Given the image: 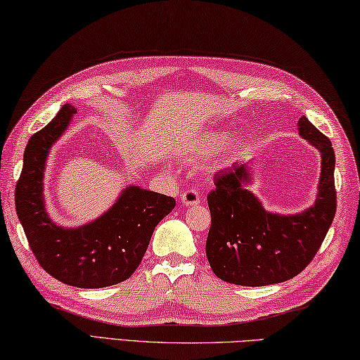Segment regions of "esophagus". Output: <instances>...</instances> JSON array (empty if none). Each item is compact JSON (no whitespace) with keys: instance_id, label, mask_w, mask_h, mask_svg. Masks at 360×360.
I'll list each match as a JSON object with an SVG mask.
<instances>
[{"instance_id":"obj_1","label":"esophagus","mask_w":360,"mask_h":360,"mask_svg":"<svg viewBox=\"0 0 360 360\" xmlns=\"http://www.w3.org/2000/svg\"><path fill=\"white\" fill-rule=\"evenodd\" d=\"M200 193L195 191V188H187V191H184L182 192V195H181V201L184 202L186 206H195V205H198L200 202Z\"/></svg>"}]
</instances>
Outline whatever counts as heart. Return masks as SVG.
Listing matches in <instances>:
<instances>
[{"label":"heart","mask_w":360,"mask_h":360,"mask_svg":"<svg viewBox=\"0 0 360 360\" xmlns=\"http://www.w3.org/2000/svg\"><path fill=\"white\" fill-rule=\"evenodd\" d=\"M228 139H230V132L228 130H207V132L201 134L197 140H193L186 149V155L188 160L192 162H205L211 159L212 155L220 153L225 148ZM240 148L239 141L231 143L230 153H238Z\"/></svg>","instance_id":"1"}]
</instances>
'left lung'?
I'll list each match as a JSON object with an SVG mask.
<instances>
[{"label":"left lung","mask_w":360,"mask_h":360,"mask_svg":"<svg viewBox=\"0 0 360 360\" xmlns=\"http://www.w3.org/2000/svg\"><path fill=\"white\" fill-rule=\"evenodd\" d=\"M299 134L321 151L318 198L296 215L266 212L247 191L250 169L236 163L215 173L207 195L211 228L206 257L215 276L228 283L264 286L296 277L315 258L335 217V154L330 140L302 116Z\"/></svg>","instance_id":"left-lung-1"}]
</instances>
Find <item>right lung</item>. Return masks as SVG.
Masks as SVG:
<instances>
[{
	"mask_svg": "<svg viewBox=\"0 0 360 360\" xmlns=\"http://www.w3.org/2000/svg\"><path fill=\"white\" fill-rule=\"evenodd\" d=\"M75 108L66 103L31 136L15 186V209L32 253L42 269L78 288H105L127 280L145 257L154 228L173 211V197L129 187L116 205L93 224L56 226L44 207L42 179L47 154L68 129Z\"/></svg>",
	"mask_w": 360,
	"mask_h": 360,
	"instance_id": "add662e5",
	"label": "right lung"
}]
</instances>
